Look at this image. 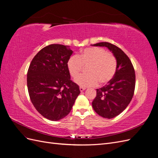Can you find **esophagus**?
<instances>
[{
  "label": "esophagus",
  "instance_id": "34e87169",
  "mask_svg": "<svg viewBox=\"0 0 158 158\" xmlns=\"http://www.w3.org/2000/svg\"><path fill=\"white\" fill-rule=\"evenodd\" d=\"M85 89V88H83V87H80V92H83V91H84Z\"/></svg>",
  "mask_w": 158,
  "mask_h": 158
}]
</instances>
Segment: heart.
Returning <instances> with one entry per match:
<instances>
[{"label": "heart", "mask_w": 158, "mask_h": 158, "mask_svg": "<svg viewBox=\"0 0 158 158\" xmlns=\"http://www.w3.org/2000/svg\"><path fill=\"white\" fill-rule=\"evenodd\" d=\"M117 59L114 55L100 47H88L78 55L70 56L67 61V68L72 78H76L88 66V74L75 80L76 84L83 87L94 86L99 82H109L115 74Z\"/></svg>", "instance_id": "1"}]
</instances>
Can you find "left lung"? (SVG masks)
<instances>
[{
    "mask_svg": "<svg viewBox=\"0 0 158 158\" xmlns=\"http://www.w3.org/2000/svg\"><path fill=\"white\" fill-rule=\"evenodd\" d=\"M94 46L106 47L117 59V70L113 78L105 86L97 89L92 102L94 111L104 118H112L122 113L130 103L135 93L136 76L128 56L111 43L102 42Z\"/></svg>",
    "mask_w": 158,
    "mask_h": 158,
    "instance_id": "1",
    "label": "left lung"
}]
</instances>
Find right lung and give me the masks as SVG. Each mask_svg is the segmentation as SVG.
<instances>
[{
	"instance_id": "right-lung-1",
	"label": "right lung",
	"mask_w": 158,
	"mask_h": 158,
	"mask_svg": "<svg viewBox=\"0 0 158 158\" xmlns=\"http://www.w3.org/2000/svg\"><path fill=\"white\" fill-rule=\"evenodd\" d=\"M73 53L68 46L51 44L33 57L27 74L31 102L42 116L59 121L70 112L80 94L79 86L70 80L67 61Z\"/></svg>"
}]
</instances>
